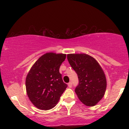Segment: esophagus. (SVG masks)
Here are the masks:
<instances>
[{"instance_id":"1","label":"esophagus","mask_w":129,"mask_h":129,"mask_svg":"<svg viewBox=\"0 0 129 129\" xmlns=\"http://www.w3.org/2000/svg\"><path fill=\"white\" fill-rule=\"evenodd\" d=\"M68 86H69L70 88H71V87H72V82H70L69 84H68Z\"/></svg>"}]
</instances>
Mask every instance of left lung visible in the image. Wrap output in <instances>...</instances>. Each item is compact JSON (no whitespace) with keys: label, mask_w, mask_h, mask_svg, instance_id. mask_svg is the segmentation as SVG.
I'll return each mask as SVG.
<instances>
[{"label":"left lung","mask_w":129,"mask_h":129,"mask_svg":"<svg viewBox=\"0 0 129 129\" xmlns=\"http://www.w3.org/2000/svg\"><path fill=\"white\" fill-rule=\"evenodd\" d=\"M71 67L78 75L79 83L75 92L79 100L87 106H94L106 91V76L98 62L86 54H67Z\"/></svg>","instance_id":"obj_1"}]
</instances>
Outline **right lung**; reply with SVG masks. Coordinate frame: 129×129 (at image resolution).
I'll return each mask as SVG.
<instances>
[{"label": "right lung", "instance_id": "right-lung-1", "mask_svg": "<svg viewBox=\"0 0 129 129\" xmlns=\"http://www.w3.org/2000/svg\"><path fill=\"white\" fill-rule=\"evenodd\" d=\"M66 54L48 53L39 57L28 73L26 89L31 102L38 109L50 110L56 106L67 87L59 73Z\"/></svg>", "mask_w": 129, "mask_h": 129}]
</instances>
